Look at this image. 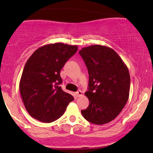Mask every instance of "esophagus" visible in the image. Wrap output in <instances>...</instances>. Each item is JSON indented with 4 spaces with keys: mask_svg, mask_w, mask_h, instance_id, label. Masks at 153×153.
Returning a JSON list of instances; mask_svg holds the SVG:
<instances>
[{
    "mask_svg": "<svg viewBox=\"0 0 153 153\" xmlns=\"http://www.w3.org/2000/svg\"><path fill=\"white\" fill-rule=\"evenodd\" d=\"M76 95H77V96H78V97H80V96H81L82 95V91H78L76 92Z\"/></svg>",
    "mask_w": 153,
    "mask_h": 153,
    "instance_id": "obj_1",
    "label": "esophagus"
}]
</instances>
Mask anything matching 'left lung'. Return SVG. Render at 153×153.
<instances>
[{"instance_id": "1", "label": "left lung", "mask_w": 153, "mask_h": 153, "mask_svg": "<svg viewBox=\"0 0 153 153\" xmlns=\"http://www.w3.org/2000/svg\"><path fill=\"white\" fill-rule=\"evenodd\" d=\"M79 54L89 75L88 91L85 94L90 104L81 111L82 114L93 124H107L120 114L129 99V70L110 47L91 45L81 49Z\"/></svg>"}]
</instances>
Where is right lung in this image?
I'll return each instance as SVG.
<instances>
[{
	"label": "right lung",
	"instance_id": "obj_1",
	"mask_svg": "<svg viewBox=\"0 0 153 153\" xmlns=\"http://www.w3.org/2000/svg\"><path fill=\"white\" fill-rule=\"evenodd\" d=\"M78 50V46L63 43L38 48L26 62L19 82L24 106L31 117L42 122L58 119L65 111L72 95L59 86L60 71Z\"/></svg>",
	"mask_w": 153,
	"mask_h": 153
}]
</instances>
